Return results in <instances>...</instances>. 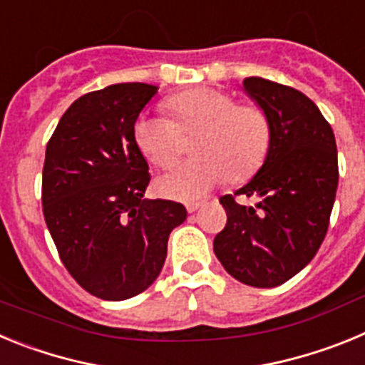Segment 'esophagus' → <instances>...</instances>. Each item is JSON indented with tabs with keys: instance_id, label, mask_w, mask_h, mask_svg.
<instances>
[{
	"instance_id": "1",
	"label": "esophagus",
	"mask_w": 365,
	"mask_h": 365,
	"mask_svg": "<svg viewBox=\"0 0 365 365\" xmlns=\"http://www.w3.org/2000/svg\"><path fill=\"white\" fill-rule=\"evenodd\" d=\"M201 206H202V202H199V201L186 202V210H188L190 214H193V212H195V210H199V208H201Z\"/></svg>"
}]
</instances>
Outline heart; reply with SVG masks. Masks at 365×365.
Instances as JSON below:
<instances>
[{"instance_id":"obj_1","label":"heart","mask_w":365,"mask_h":365,"mask_svg":"<svg viewBox=\"0 0 365 365\" xmlns=\"http://www.w3.org/2000/svg\"><path fill=\"white\" fill-rule=\"evenodd\" d=\"M164 115H140L133 137L148 163L166 168L179 157L182 133H197L193 153L157 179V192L177 201L202 197L227 179L252 177L269 153L270 122L256 104H237L230 93L193 87L168 98Z\"/></svg>"}]
</instances>
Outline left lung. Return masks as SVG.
I'll return each instance as SVG.
<instances>
[{"label": "left lung", "mask_w": 365, "mask_h": 365, "mask_svg": "<svg viewBox=\"0 0 365 365\" xmlns=\"http://www.w3.org/2000/svg\"><path fill=\"white\" fill-rule=\"evenodd\" d=\"M245 91L270 122V146L259 172L219 202L227 225L214 252L245 285L270 289L289 282L316 256L338 186L336 140L311 98L294 87L250 76ZM254 198L245 205L237 197Z\"/></svg>", "instance_id": "1"}]
</instances>
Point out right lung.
<instances>
[{"mask_svg": "<svg viewBox=\"0 0 365 365\" xmlns=\"http://www.w3.org/2000/svg\"><path fill=\"white\" fill-rule=\"evenodd\" d=\"M159 87L115 83L74 100L47 143L41 205L60 259L82 289L120 302L157 279L180 202L143 199L150 172L133 137Z\"/></svg>", "mask_w": 365, "mask_h": 365, "instance_id": "1", "label": "right lung"}]
</instances>
